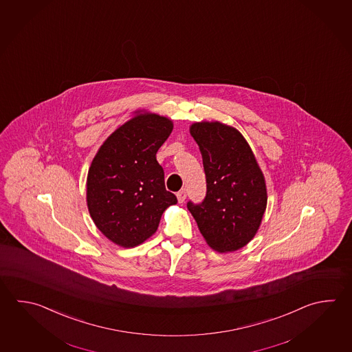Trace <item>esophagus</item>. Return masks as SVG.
<instances>
[{"label":"esophagus","mask_w":352,"mask_h":352,"mask_svg":"<svg viewBox=\"0 0 352 352\" xmlns=\"http://www.w3.org/2000/svg\"><path fill=\"white\" fill-rule=\"evenodd\" d=\"M186 190H180V192H177V199H178V203H184V200H186Z\"/></svg>","instance_id":"34e87169"}]
</instances>
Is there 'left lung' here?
<instances>
[{
    "mask_svg": "<svg viewBox=\"0 0 352 352\" xmlns=\"http://www.w3.org/2000/svg\"><path fill=\"white\" fill-rule=\"evenodd\" d=\"M206 177V199L188 203L203 238L212 250L232 252L259 230L267 204L265 178L243 134L214 122L192 123Z\"/></svg>",
    "mask_w": 352,
    "mask_h": 352,
    "instance_id": "left-lung-1",
    "label": "left lung"
}]
</instances>
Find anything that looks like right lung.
<instances>
[{
    "label": "right lung",
    "instance_id": "right-lung-1",
    "mask_svg": "<svg viewBox=\"0 0 352 352\" xmlns=\"http://www.w3.org/2000/svg\"><path fill=\"white\" fill-rule=\"evenodd\" d=\"M134 114L103 142L87 175L93 223L122 248L149 239L166 208L177 204L155 157L172 133L173 120L146 111Z\"/></svg>",
    "mask_w": 352,
    "mask_h": 352
}]
</instances>
